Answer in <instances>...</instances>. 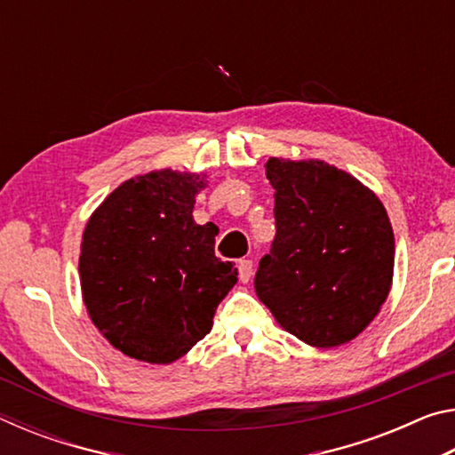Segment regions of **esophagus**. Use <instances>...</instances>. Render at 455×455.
Instances as JSON below:
<instances>
[{
	"label": "esophagus",
	"mask_w": 455,
	"mask_h": 455,
	"mask_svg": "<svg viewBox=\"0 0 455 455\" xmlns=\"http://www.w3.org/2000/svg\"><path fill=\"white\" fill-rule=\"evenodd\" d=\"M252 276V263L251 260H238V279H241V283H249Z\"/></svg>",
	"instance_id": "34e87169"
}]
</instances>
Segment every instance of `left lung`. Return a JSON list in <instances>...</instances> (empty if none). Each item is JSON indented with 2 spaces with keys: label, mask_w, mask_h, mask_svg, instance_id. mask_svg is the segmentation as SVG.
<instances>
[{
  "label": "left lung",
  "mask_w": 455,
  "mask_h": 455,
  "mask_svg": "<svg viewBox=\"0 0 455 455\" xmlns=\"http://www.w3.org/2000/svg\"><path fill=\"white\" fill-rule=\"evenodd\" d=\"M276 235L255 291L276 323L311 347L349 343L394 283L387 211L355 176L323 160L268 158Z\"/></svg>",
  "instance_id": "1"
}]
</instances>
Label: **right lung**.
<instances>
[{
	"mask_svg": "<svg viewBox=\"0 0 455 455\" xmlns=\"http://www.w3.org/2000/svg\"><path fill=\"white\" fill-rule=\"evenodd\" d=\"M206 174L152 171L122 182L92 212L80 244L82 299L112 347L168 365L212 329L236 284L214 257L212 222L192 219Z\"/></svg>",
	"mask_w": 455,
	"mask_h": 455,
	"instance_id": "right-lung-1",
	"label": "right lung"
}]
</instances>
